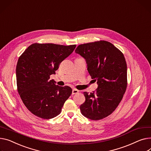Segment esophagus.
<instances>
[{
	"instance_id": "obj_1",
	"label": "esophagus",
	"mask_w": 151,
	"mask_h": 151,
	"mask_svg": "<svg viewBox=\"0 0 151 151\" xmlns=\"http://www.w3.org/2000/svg\"><path fill=\"white\" fill-rule=\"evenodd\" d=\"M79 92V90L77 89H73L72 90V95H75V94H77Z\"/></svg>"
}]
</instances>
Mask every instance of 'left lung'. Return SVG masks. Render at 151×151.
Returning a JSON list of instances; mask_svg holds the SVG:
<instances>
[{"instance_id": "8db88e82", "label": "left lung", "mask_w": 151, "mask_h": 151, "mask_svg": "<svg viewBox=\"0 0 151 151\" xmlns=\"http://www.w3.org/2000/svg\"><path fill=\"white\" fill-rule=\"evenodd\" d=\"M75 52L84 58L87 70L98 85L92 93L84 92L81 114L92 120L110 115L116 109L127 85V64L123 53L112 44L99 41L81 44Z\"/></svg>"}]
</instances>
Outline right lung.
I'll return each mask as SVG.
<instances>
[{"label": "right lung", "mask_w": 151, "mask_h": 151, "mask_svg": "<svg viewBox=\"0 0 151 151\" xmlns=\"http://www.w3.org/2000/svg\"><path fill=\"white\" fill-rule=\"evenodd\" d=\"M75 47L35 43L19 58L16 70L17 91L24 105L35 115L48 119L61 112L72 90L56 85L50 78Z\"/></svg>", "instance_id": "right-lung-1"}]
</instances>
